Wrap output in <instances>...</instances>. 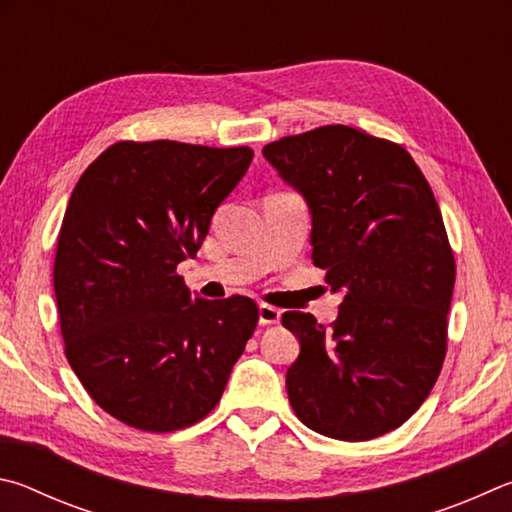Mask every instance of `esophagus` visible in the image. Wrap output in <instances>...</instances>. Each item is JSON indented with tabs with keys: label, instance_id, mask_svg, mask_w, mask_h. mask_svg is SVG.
<instances>
[{
	"label": "esophagus",
	"instance_id": "34e87169",
	"mask_svg": "<svg viewBox=\"0 0 512 512\" xmlns=\"http://www.w3.org/2000/svg\"><path fill=\"white\" fill-rule=\"evenodd\" d=\"M279 319H281V310L279 308L267 306V303H261V306H258V321H261L263 326L279 324Z\"/></svg>",
	"mask_w": 512,
	"mask_h": 512
}]
</instances>
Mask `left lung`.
Wrapping results in <instances>:
<instances>
[{
    "instance_id": "obj_1",
    "label": "left lung",
    "mask_w": 512,
    "mask_h": 512,
    "mask_svg": "<svg viewBox=\"0 0 512 512\" xmlns=\"http://www.w3.org/2000/svg\"><path fill=\"white\" fill-rule=\"evenodd\" d=\"M263 157L306 200L312 261L342 294L328 328L283 312L301 344L290 405L319 434L371 441L405 423L441 373L456 276L441 209L405 148L348 125L267 143Z\"/></svg>"
}]
</instances>
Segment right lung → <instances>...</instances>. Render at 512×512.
<instances>
[{
	"mask_svg": "<svg viewBox=\"0 0 512 512\" xmlns=\"http://www.w3.org/2000/svg\"><path fill=\"white\" fill-rule=\"evenodd\" d=\"M251 159L245 146L119 141L69 197L53 267L65 355L125 425L175 432L202 420L254 335V301L193 297L175 272Z\"/></svg>",
	"mask_w": 512,
	"mask_h": 512,
	"instance_id": "right-lung-1",
	"label": "right lung"
}]
</instances>
